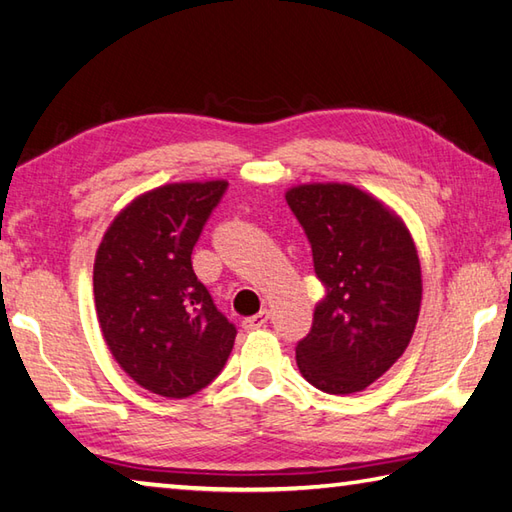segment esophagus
Returning <instances> with one entry per match:
<instances>
[{
    "label": "esophagus",
    "instance_id": "1",
    "mask_svg": "<svg viewBox=\"0 0 512 512\" xmlns=\"http://www.w3.org/2000/svg\"><path fill=\"white\" fill-rule=\"evenodd\" d=\"M268 317H270V313H268V310L264 308V310H259L257 315H250V317H246L244 322H242V326H244L246 330H257V328H262V326H266V324H268Z\"/></svg>",
    "mask_w": 512,
    "mask_h": 512
}]
</instances>
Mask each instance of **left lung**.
Masks as SVG:
<instances>
[{
  "instance_id": "obj_1",
  "label": "left lung",
  "mask_w": 512,
  "mask_h": 512,
  "mask_svg": "<svg viewBox=\"0 0 512 512\" xmlns=\"http://www.w3.org/2000/svg\"><path fill=\"white\" fill-rule=\"evenodd\" d=\"M286 202L313 248L326 286L313 328L297 344L308 384L359 393L393 366L415 333L422 266L404 219L353 184H299Z\"/></svg>"
}]
</instances>
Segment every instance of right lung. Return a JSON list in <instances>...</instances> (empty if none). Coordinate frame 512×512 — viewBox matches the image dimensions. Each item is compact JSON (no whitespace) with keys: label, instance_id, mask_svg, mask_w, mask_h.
Masks as SVG:
<instances>
[{"label":"right lung","instance_id":"add662e5","mask_svg":"<svg viewBox=\"0 0 512 512\" xmlns=\"http://www.w3.org/2000/svg\"><path fill=\"white\" fill-rule=\"evenodd\" d=\"M228 182H177L148 190L102 237L93 268L104 342L135 384L184 399L222 373L235 326L199 282L190 255Z\"/></svg>","mask_w":512,"mask_h":512}]
</instances>
